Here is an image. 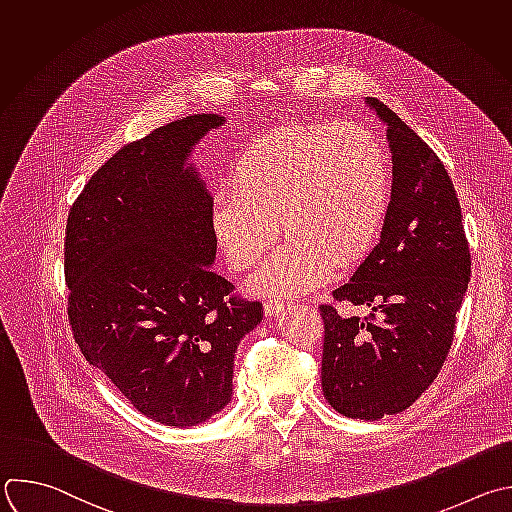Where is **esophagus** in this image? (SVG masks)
<instances>
[{
  "mask_svg": "<svg viewBox=\"0 0 512 512\" xmlns=\"http://www.w3.org/2000/svg\"><path fill=\"white\" fill-rule=\"evenodd\" d=\"M263 309H265V315L267 317H275V315H279L283 309H285V303L283 301H267L265 305H263Z\"/></svg>",
  "mask_w": 512,
  "mask_h": 512,
  "instance_id": "1",
  "label": "esophagus"
}]
</instances>
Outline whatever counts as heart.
Instances as JSON below:
<instances>
[{
    "mask_svg": "<svg viewBox=\"0 0 512 512\" xmlns=\"http://www.w3.org/2000/svg\"><path fill=\"white\" fill-rule=\"evenodd\" d=\"M392 197L386 146L356 122L287 124L251 140L235 158L231 195H217L211 227L237 271L255 267L259 295H299L374 247Z\"/></svg>",
    "mask_w": 512,
    "mask_h": 512,
    "instance_id": "b5f03b06",
    "label": "heart"
}]
</instances>
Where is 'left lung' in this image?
Wrapping results in <instances>:
<instances>
[{"mask_svg":"<svg viewBox=\"0 0 512 512\" xmlns=\"http://www.w3.org/2000/svg\"><path fill=\"white\" fill-rule=\"evenodd\" d=\"M392 150V197L378 245L335 299L372 309L342 317L321 305L325 400L348 418L378 420L412 406L438 376L470 281L454 185L436 152L376 98Z\"/></svg>","mask_w":512,"mask_h":512,"instance_id":"1","label":"left lung"}]
</instances>
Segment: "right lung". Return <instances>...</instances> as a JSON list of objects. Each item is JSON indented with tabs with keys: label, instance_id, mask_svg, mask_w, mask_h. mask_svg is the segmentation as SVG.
I'll return each instance as SVG.
<instances>
[{
	"label": "right lung",
	"instance_id": "add662e5",
	"mask_svg": "<svg viewBox=\"0 0 512 512\" xmlns=\"http://www.w3.org/2000/svg\"><path fill=\"white\" fill-rule=\"evenodd\" d=\"M227 120L193 114L126 144L84 187L68 215V317L80 352L146 418L187 428L233 394L241 339L259 301L229 297L211 267L213 199L191 160Z\"/></svg>",
	"mask_w": 512,
	"mask_h": 512
}]
</instances>
